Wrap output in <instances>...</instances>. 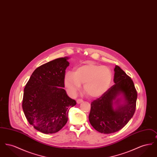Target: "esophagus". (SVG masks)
Listing matches in <instances>:
<instances>
[{
    "instance_id": "1",
    "label": "esophagus",
    "mask_w": 157,
    "mask_h": 157,
    "mask_svg": "<svg viewBox=\"0 0 157 157\" xmlns=\"http://www.w3.org/2000/svg\"><path fill=\"white\" fill-rule=\"evenodd\" d=\"M82 102H83V100L81 99H77V101H76V102H77V104H81V103H82Z\"/></svg>"
}]
</instances>
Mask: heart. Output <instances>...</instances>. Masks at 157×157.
I'll return each mask as SVG.
<instances>
[{
	"instance_id": "heart-1",
	"label": "heart",
	"mask_w": 157,
	"mask_h": 157,
	"mask_svg": "<svg viewBox=\"0 0 157 157\" xmlns=\"http://www.w3.org/2000/svg\"><path fill=\"white\" fill-rule=\"evenodd\" d=\"M111 70L107 67L89 62L78 67L74 73L67 72L64 82L68 92L75 95L83 84L84 92L90 97H99L110 88L112 82Z\"/></svg>"
}]
</instances>
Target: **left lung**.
Returning <instances> with one entry per match:
<instances>
[{"label":"left lung","mask_w":157,"mask_h":157,"mask_svg":"<svg viewBox=\"0 0 157 157\" xmlns=\"http://www.w3.org/2000/svg\"><path fill=\"white\" fill-rule=\"evenodd\" d=\"M115 84L101 97L91 102L89 120L97 131L104 134L117 132L127 125L136 109L137 92L131 78L115 65ZM121 94L124 99L121 104ZM115 102L113 103V101ZM116 104L115 109L113 104Z\"/></svg>","instance_id":"left-lung-1"}]
</instances>
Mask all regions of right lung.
I'll list each match as a JSON object with an SVG mask.
<instances>
[{"mask_svg": "<svg viewBox=\"0 0 157 157\" xmlns=\"http://www.w3.org/2000/svg\"><path fill=\"white\" fill-rule=\"evenodd\" d=\"M68 58L53 60L37 67L25 88L22 108L29 123L44 134H53L65 125L68 112L75 106L65 87Z\"/></svg>", "mask_w": 157, "mask_h": 157, "instance_id": "right-lung-1", "label": "right lung"}]
</instances>
